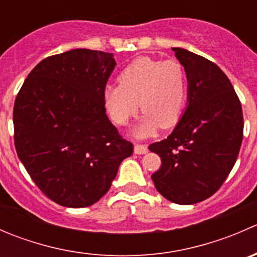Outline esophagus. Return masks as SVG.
<instances>
[{"mask_svg": "<svg viewBox=\"0 0 257 257\" xmlns=\"http://www.w3.org/2000/svg\"><path fill=\"white\" fill-rule=\"evenodd\" d=\"M134 153H136V154H145V153H148L147 144H136L134 145Z\"/></svg>", "mask_w": 257, "mask_h": 257, "instance_id": "1", "label": "esophagus"}]
</instances>
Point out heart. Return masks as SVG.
<instances>
[{"label":"heart","mask_w":257,"mask_h":257,"mask_svg":"<svg viewBox=\"0 0 257 257\" xmlns=\"http://www.w3.org/2000/svg\"><path fill=\"white\" fill-rule=\"evenodd\" d=\"M118 80L119 84L109 85L104 92L105 107L116 124H126L139 105L144 116L134 129L137 137L178 123L188 93L186 72L180 62L141 57L121 71Z\"/></svg>","instance_id":"1"}]
</instances>
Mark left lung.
<instances>
[{
    "instance_id": "8db88e82",
    "label": "left lung",
    "mask_w": 257,
    "mask_h": 257,
    "mask_svg": "<svg viewBox=\"0 0 257 257\" xmlns=\"http://www.w3.org/2000/svg\"><path fill=\"white\" fill-rule=\"evenodd\" d=\"M189 82V103L174 131L149 145L162 159L152 175L157 190L180 205L200 203L226 180L239 155L243 115L226 74L209 59L173 48Z\"/></svg>"
}]
</instances>
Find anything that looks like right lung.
Returning a JSON list of instances; mask_svg holds the SVG:
<instances>
[{
  "mask_svg": "<svg viewBox=\"0 0 257 257\" xmlns=\"http://www.w3.org/2000/svg\"><path fill=\"white\" fill-rule=\"evenodd\" d=\"M112 53L72 49L31 71L14 107L15 147L40 190L67 208L97 203L133 154L105 114Z\"/></svg>",
  "mask_w": 257,
  "mask_h": 257,
  "instance_id": "obj_1",
  "label": "right lung"
}]
</instances>
